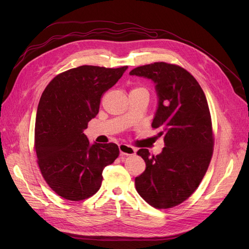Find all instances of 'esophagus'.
<instances>
[{"mask_svg":"<svg viewBox=\"0 0 249 249\" xmlns=\"http://www.w3.org/2000/svg\"><path fill=\"white\" fill-rule=\"evenodd\" d=\"M119 152H120V155L122 156H132L134 154H136V149H135L134 147L127 145V144H124V143H122V144H119Z\"/></svg>","mask_w":249,"mask_h":249,"instance_id":"1","label":"esophagus"}]
</instances>
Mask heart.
<instances>
[{
  "mask_svg": "<svg viewBox=\"0 0 249 249\" xmlns=\"http://www.w3.org/2000/svg\"><path fill=\"white\" fill-rule=\"evenodd\" d=\"M133 90H144V91H146V89L145 88H142V87H137V88H135Z\"/></svg>",
  "mask_w": 249,
  "mask_h": 249,
  "instance_id": "b5f03b06",
  "label": "heart"
}]
</instances>
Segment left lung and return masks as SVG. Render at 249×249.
I'll return each instance as SVG.
<instances>
[{"label":"left lung","instance_id":"left-lung-1","mask_svg":"<svg viewBox=\"0 0 249 249\" xmlns=\"http://www.w3.org/2000/svg\"><path fill=\"white\" fill-rule=\"evenodd\" d=\"M132 76L153 80L159 106L152 126L159 129L165 147L145 161L144 172L135 178L140 196L156 209H169L189 198L197 189L212 159L214 134L206 95L198 82L183 67L155 62L136 67Z\"/></svg>","mask_w":249,"mask_h":249}]
</instances>
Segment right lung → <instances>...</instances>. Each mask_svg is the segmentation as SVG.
<instances>
[{
	"instance_id": "1",
	"label": "right lung",
	"mask_w": 249,
	"mask_h": 249,
	"mask_svg": "<svg viewBox=\"0 0 249 249\" xmlns=\"http://www.w3.org/2000/svg\"><path fill=\"white\" fill-rule=\"evenodd\" d=\"M126 69L82 65L57 74L42 92L34 149L44 180L59 196L71 201L92 196L101 188L103 169L118 157L115 143L90 144L83 131L99 113L103 94Z\"/></svg>"
}]
</instances>
